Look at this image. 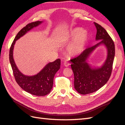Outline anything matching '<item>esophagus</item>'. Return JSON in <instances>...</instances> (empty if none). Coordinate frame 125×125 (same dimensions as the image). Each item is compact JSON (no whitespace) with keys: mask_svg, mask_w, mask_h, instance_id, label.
<instances>
[{"mask_svg":"<svg viewBox=\"0 0 125 125\" xmlns=\"http://www.w3.org/2000/svg\"><path fill=\"white\" fill-rule=\"evenodd\" d=\"M63 64H64V67H69V65H70L69 63L67 61H64V63H63Z\"/></svg>","mask_w":125,"mask_h":125,"instance_id":"obj_1","label":"esophagus"}]
</instances>
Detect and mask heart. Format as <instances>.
Listing matches in <instances>:
<instances>
[{
    "label": "heart",
    "instance_id": "obj_1",
    "mask_svg": "<svg viewBox=\"0 0 125 125\" xmlns=\"http://www.w3.org/2000/svg\"><path fill=\"white\" fill-rule=\"evenodd\" d=\"M65 38L70 40L76 39L67 49L68 54L70 56H73L83 51L85 46L88 40L89 36L83 28L77 27L71 30Z\"/></svg>",
    "mask_w": 125,
    "mask_h": 125
}]
</instances>
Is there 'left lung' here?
<instances>
[{
	"instance_id": "8db88e82",
	"label": "left lung",
	"mask_w": 125,
	"mask_h": 125,
	"mask_svg": "<svg viewBox=\"0 0 125 125\" xmlns=\"http://www.w3.org/2000/svg\"><path fill=\"white\" fill-rule=\"evenodd\" d=\"M95 40H100L94 46L87 48L81 54L71 60V69L74 75V87L79 94H87L97 91L107 83L112 73L115 55L114 42L104 28L96 22ZM104 44L108 50L107 58L100 68H92L87 59L92 52L100 45Z\"/></svg>"
}]
</instances>
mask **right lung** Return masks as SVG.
Masks as SVG:
<instances>
[{"label":"right lung","instance_id":"right-lung-1","mask_svg":"<svg viewBox=\"0 0 125 125\" xmlns=\"http://www.w3.org/2000/svg\"><path fill=\"white\" fill-rule=\"evenodd\" d=\"M42 22V21H37L30 23L19 31L10 47L9 54L10 62L17 83L25 91L37 96L46 95L51 91L54 76L60 68L61 60L58 58L54 62L49 63L40 72L35 75L26 76L19 70L16 65L13 59V50L15 41L17 40Z\"/></svg>","mask_w":125,"mask_h":125}]
</instances>
